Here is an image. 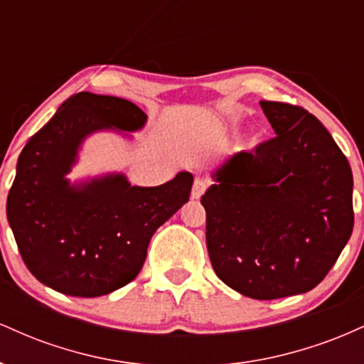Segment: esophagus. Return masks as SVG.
<instances>
[{"label": "esophagus", "mask_w": 364, "mask_h": 364, "mask_svg": "<svg viewBox=\"0 0 364 364\" xmlns=\"http://www.w3.org/2000/svg\"><path fill=\"white\" fill-rule=\"evenodd\" d=\"M207 190V181H203V179L196 178L195 183H193V188H191V198L198 200L200 196L205 193Z\"/></svg>", "instance_id": "34e87169"}]
</instances>
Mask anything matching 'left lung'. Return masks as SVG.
Instances as JSON below:
<instances>
[{
    "label": "left lung",
    "instance_id": "1",
    "mask_svg": "<svg viewBox=\"0 0 364 364\" xmlns=\"http://www.w3.org/2000/svg\"><path fill=\"white\" fill-rule=\"evenodd\" d=\"M275 136L237 152L202 196L217 277L253 299L311 291L337 262L354 225L353 173L315 116L260 101Z\"/></svg>",
    "mask_w": 364,
    "mask_h": 364
}]
</instances>
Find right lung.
Masks as SVG:
<instances>
[{
    "label": "right lung",
    "mask_w": 364,
    "mask_h": 364,
    "mask_svg": "<svg viewBox=\"0 0 364 364\" xmlns=\"http://www.w3.org/2000/svg\"><path fill=\"white\" fill-rule=\"evenodd\" d=\"M147 114L112 95L78 92L31 136L6 200L22 260L51 289L95 298L127 286L144 267L150 237L190 198L193 176L178 173L161 186H132L123 174L72 186L82 140L92 132H135Z\"/></svg>",
    "instance_id": "obj_1"
}]
</instances>
